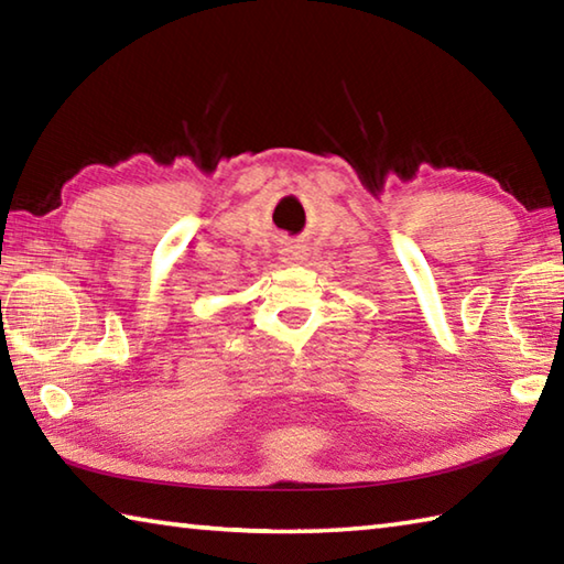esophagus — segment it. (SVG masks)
<instances>
[{
	"label": "esophagus",
	"mask_w": 564,
	"mask_h": 564,
	"mask_svg": "<svg viewBox=\"0 0 564 564\" xmlns=\"http://www.w3.org/2000/svg\"><path fill=\"white\" fill-rule=\"evenodd\" d=\"M303 259H305V249L303 247H285L283 249V261L303 263Z\"/></svg>",
	"instance_id": "1"
}]
</instances>
